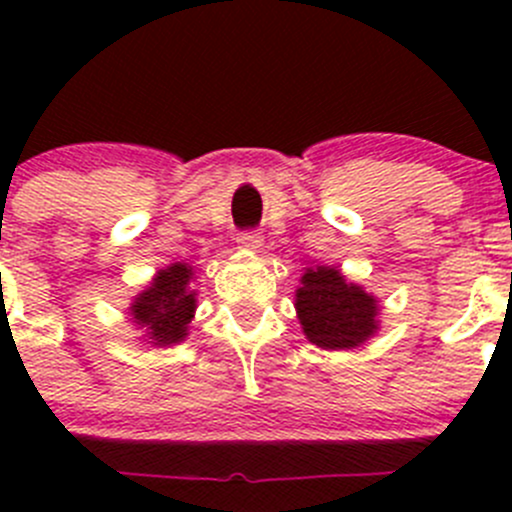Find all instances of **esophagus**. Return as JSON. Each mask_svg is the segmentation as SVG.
<instances>
[{
    "mask_svg": "<svg viewBox=\"0 0 512 512\" xmlns=\"http://www.w3.org/2000/svg\"><path fill=\"white\" fill-rule=\"evenodd\" d=\"M237 245L242 247V250H260L262 247V235L257 230H242L240 235H237Z\"/></svg>",
    "mask_w": 512,
    "mask_h": 512,
    "instance_id": "esophagus-1",
    "label": "esophagus"
}]
</instances>
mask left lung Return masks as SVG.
I'll return each mask as SVG.
<instances>
[{"label":"left lung","mask_w":512,"mask_h":512,"mask_svg":"<svg viewBox=\"0 0 512 512\" xmlns=\"http://www.w3.org/2000/svg\"><path fill=\"white\" fill-rule=\"evenodd\" d=\"M297 314L309 342L322 349L359 347L376 329V299L344 282L334 267L304 272Z\"/></svg>","instance_id":"left-lung-1"}]
</instances>
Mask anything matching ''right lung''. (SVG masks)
Listing matches in <instances>:
<instances>
[{"label":"right lung","instance_id":"add662e5","mask_svg":"<svg viewBox=\"0 0 512 512\" xmlns=\"http://www.w3.org/2000/svg\"><path fill=\"white\" fill-rule=\"evenodd\" d=\"M190 275L193 270L185 265L168 267L158 272L153 285L133 302V322L146 327L151 344L168 347L183 342L188 334V322L195 312V292L188 287Z\"/></svg>","mask_w":512,"mask_h":512}]
</instances>
